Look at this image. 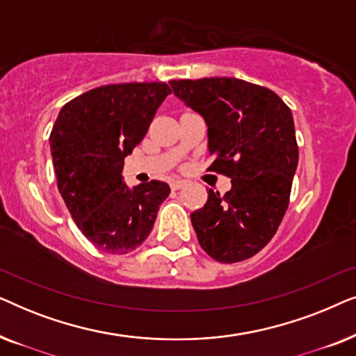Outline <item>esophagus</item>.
Segmentation results:
<instances>
[{"label": "esophagus", "mask_w": 356, "mask_h": 356, "mask_svg": "<svg viewBox=\"0 0 356 356\" xmlns=\"http://www.w3.org/2000/svg\"><path fill=\"white\" fill-rule=\"evenodd\" d=\"M184 184H186V181H183V179H172V181H170V188L177 191V189H181Z\"/></svg>", "instance_id": "1"}]
</instances>
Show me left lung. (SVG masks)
I'll return each instance as SVG.
<instances>
[{"label":"left lung","mask_w":356,"mask_h":356,"mask_svg":"<svg viewBox=\"0 0 356 356\" xmlns=\"http://www.w3.org/2000/svg\"><path fill=\"white\" fill-rule=\"evenodd\" d=\"M175 95L207 123V170L232 178L220 196L191 213L199 245L218 262L257 254L275 235L290 202L298 165L293 116L267 87L235 77L170 81Z\"/></svg>","instance_id":"obj_1"}]
</instances>
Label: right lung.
<instances>
[{
    "mask_svg": "<svg viewBox=\"0 0 356 356\" xmlns=\"http://www.w3.org/2000/svg\"><path fill=\"white\" fill-rule=\"evenodd\" d=\"M172 94L165 82L95 87L63 106L50 134L58 189L87 240L110 254L143 245L170 194L163 181L133 189L124 157L144 139L157 108Z\"/></svg>",
    "mask_w": 356,
    "mask_h": 356,
    "instance_id": "right-lung-1",
    "label": "right lung"
}]
</instances>
